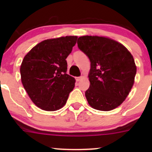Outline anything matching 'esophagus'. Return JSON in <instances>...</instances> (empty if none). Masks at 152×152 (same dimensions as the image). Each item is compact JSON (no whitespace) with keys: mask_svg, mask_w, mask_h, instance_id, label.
I'll list each match as a JSON object with an SVG mask.
<instances>
[{"mask_svg":"<svg viewBox=\"0 0 152 152\" xmlns=\"http://www.w3.org/2000/svg\"><path fill=\"white\" fill-rule=\"evenodd\" d=\"M82 78H83V76H78V77L76 78V81H80Z\"/></svg>","mask_w":152,"mask_h":152,"instance_id":"34e87169","label":"esophagus"}]
</instances>
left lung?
Masks as SVG:
<instances>
[{
    "mask_svg": "<svg viewBox=\"0 0 152 152\" xmlns=\"http://www.w3.org/2000/svg\"><path fill=\"white\" fill-rule=\"evenodd\" d=\"M77 44L91 62L90 86L85 92L88 104L99 111L118 107L134 83L137 66L132 55L121 43L102 36H81Z\"/></svg>",
    "mask_w": 152,
    "mask_h": 152,
    "instance_id": "8db88e82",
    "label": "left lung"
}]
</instances>
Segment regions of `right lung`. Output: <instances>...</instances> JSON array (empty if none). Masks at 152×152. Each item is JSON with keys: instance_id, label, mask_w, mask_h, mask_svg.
Wrapping results in <instances>:
<instances>
[{"instance_id": "right-lung-1", "label": "right lung", "mask_w": 152, "mask_h": 152, "mask_svg": "<svg viewBox=\"0 0 152 152\" xmlns=\"http://www.w3.org/2000/svg\"><path fill=\"white\" fill-rule=\"evenodd\" d=\"M77 36L41 41L24 57L20 76L32 102L45 111H56L66 104L75 86V78L66 74V58L76 43Z\"/></svg>"}]
</instances>
